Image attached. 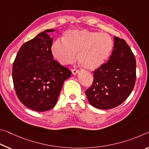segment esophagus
Masks as SVG:
<instances>
[{"label":"esophagus","instance_id":"obj_1","mask_svg":"<svg viewBox=\"0 0 149 149\" xmlns=\"http://www.w3.org/2000/svg\"><path fill=\"white\" fill-rule=\"evenodd\" d=\"M78 73H79V70H75V69H74V70H72V74H73L75 75V74H78Z\"/></svg>","mask_w":149,"mask_h":149}]
</instances>
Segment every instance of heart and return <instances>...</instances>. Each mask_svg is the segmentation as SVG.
Listing matches in <instances>:
<instances>
[{"label": "heart", "instance_id": "heart-1", "mask_svg": "<svg viewBox=\"0 0 149 149\" xmlns=\"http://www.w3.org/2000/svg\"><path fill=\"white\" fill-rule=\"evenodd\" d=\"M113 49L112 38L105 33L74 30L65 32L62 42L57 40L51 52L60 64H72L76 59L84 69L94 71L101 68L110 57Z\"/></svg>", "mask_w": 149, "mask_h": 149}]
</instances>
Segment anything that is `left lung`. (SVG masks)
<instances>
[{"mask_svg": "<svg viewBox=\"0 0 149 149\" xmlns=\"http://www.w3.org/2000/svg\"><path fill=\"white\" fill-rule=\"evenodd\" d=\"M136 81V60L124 40L114 36L112 54L107 62L93 72L92 86L86 94L93 107L109 109L130 95Z\"/></svg>", "mask_w": 149, "mask_h": 149, "instance_id": "1", "label": "left lung"}]
</instances>
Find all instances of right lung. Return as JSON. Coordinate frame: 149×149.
I'll return each mask as SVG.
<instances>
[{"label": "right lung", "instance_id": "1", "mask_svg": "<svg viewBox=\"0 0 149 149\" xmlns=\"http://www.w3.org/2000/svg\"><path fill=\"white\" fill-rule=\"evenodd\" d=\"M54 31L45 30L24 44L13 63L16 95L24 105L38 112L56 105L63 82L72 74L69 69L54 60L53 38L48 33Z\"/></svg>", "mask_w": 149, "mask_h": 149}]
</instances>
